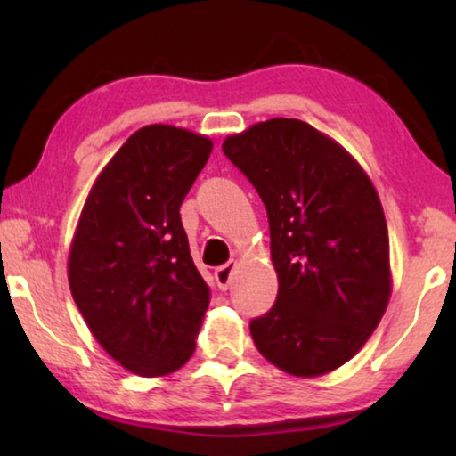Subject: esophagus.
I'll return each instance as SVG.
<instances>
[{"mask_svg":"<svg viewBox=\"0 0 456 456\" xmlns=\"http://www.w3.org/2000/svg\"><path fill=\"white\" fill-rule=\"evenodd\" d=\"M234 267H236V261H228V264H224V265H220L216 270V282H217V286H220L222 290H228L230 282H232Z\"/></svg>","mask_w":456,"mask_h":456,"instance_id":"1","label":"esophagus"}]
</instances>
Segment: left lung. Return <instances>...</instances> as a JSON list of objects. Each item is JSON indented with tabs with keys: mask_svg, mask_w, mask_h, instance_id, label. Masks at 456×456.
<instances>
[{
	"mask_svg": "<svg viewBox=\"0 0 456 456\" xmlns=\"http://www.w3.org/2000/svg\"><path fill=\"white\" fill-rule=\"evenodd\" d=\"M222 151L259 192L278 273L273 307L248 328L267 361L314 378L346 363L390 298L388 228L371 180L311 124L273 118Z\"/></svg>",
	"mask_w": 456,
	"mask_h": 456,
	"instance_id": "left-lung-1",
	"label": "left lung"
}]
</instances>
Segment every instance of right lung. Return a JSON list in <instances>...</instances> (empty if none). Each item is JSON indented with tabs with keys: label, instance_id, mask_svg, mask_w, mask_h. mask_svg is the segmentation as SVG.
<instances>
[{
	"label": "right lung",
	"instance_id": "right-lung-1",
	"mask_svg": "<svg viewBox=\"0 0 456 456\" xmlns=\"http://www.w3.org/2000/svg\"><path fill=\"white\" fill-rule=\"evenodd\" d=\"M211 141L151 124L99 174L74 234L68 280L99 345L139 376H166L195 351L209 286L192 264L180 205Z\"/></svg>",
	"mask_w": 456,
	"mask_h": 456
}]
</instances>
